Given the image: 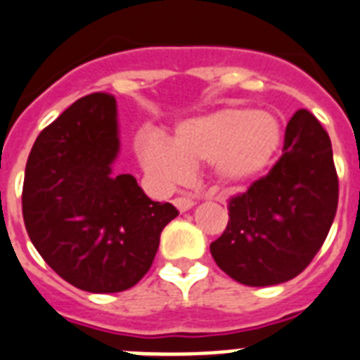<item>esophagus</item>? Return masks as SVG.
Here are the masks:
<instances>
[{
    "instance_id": "34e87169",
    "label": "esophagus",
    "mask_w": 360,
    "mask_h": 360,
    "mask_svg": "<svg viewBox=\"0 0 360 360\" xmlns=\"http://www.w3.org/2000/svg\"><path fill=\"white\" fill-rule=\"evenodd\" d=\"M173 202L180 212H187V210H191V207L195 206V200L189 197H176Z\"/></svg>"
}]
</instances>
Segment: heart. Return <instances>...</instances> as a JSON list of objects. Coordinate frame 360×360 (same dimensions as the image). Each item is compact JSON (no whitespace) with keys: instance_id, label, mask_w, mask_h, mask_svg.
<instances>
[{"instance_id":"obj_1","label":"heart","mask_w":360,"mask_h":360,"mask_svg":"<svg viewBox=\"0 0 360 360\" xmlns=\"http://www.w3.org/2000/svg\"><path fill=\"white\" fill-rule=\"evenodd\" d=\"M281 141L283 129L274 114L230 106L180 124L173 147L160 139H145L139 156L143 167L162 182L184 180L187 165L212 163L222 184L240 186L265 173L280 153Z\"/></svg>"}]
</instances>
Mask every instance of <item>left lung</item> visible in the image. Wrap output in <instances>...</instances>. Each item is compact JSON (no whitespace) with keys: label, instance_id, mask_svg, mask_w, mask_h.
Instances as JSON below:
<instances>
[{"label":"left lung","instance_id":"left-lung-1","mask_svg":"<svg viewBox=\"0 0 360 360\" xmlns=\"http://www.w3.org/2000/svg\"><path fill=\"white\" fill-rule=\"evenodd\" d=\"M337 206L331 139L311 112L298 110L285 129L280 160L228 202L226 230L210 245L213 259L250 287L292 280L323 245Z\"/></svg>","mask_w":360,"mask_h":360}]
</instances>
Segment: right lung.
I'll use <instances>...</instances> for the list:
<instances>
[{"mask_svg": "<svg viewBox=\"0 0 360 360\" xmlns=\"http://www.w3.org/2000/svg\"><path fill=\"white\" fill-rule=\"evenodd\" d=\"M120 150L114 95L75 101L41 130L25 165L22 212L47 265L88 292H121L153 265L160 233L178 215L132 174L112 176Z\"/></svg>", "mask_w": 360, "mask_h": 360, "instance_id": "obj_1", "label": "right lung"}]
</instances>
